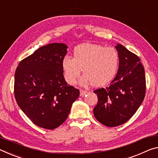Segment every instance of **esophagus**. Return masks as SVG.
Listing matches in <instances>:
<instances>
[{
	"label": "esophagus",
	"mask_w": 158,
	"mask_h": 158,
	"mask_svg": "<svg viewBox=\"0 0 158 158\" xmlns=\"http://www.w3.org/2000/svg\"><path fill=\"white\" fill-rule=\"evenodd\" d=\"M87 94V91H85V90H82V89H81L80 90V96H84L85 95H86Z\"/></svg>",
	"instance_id": "34e87169"
}]
</instances>
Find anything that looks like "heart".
Segmentation results:
<instances>
[{"label":"heart","instance_id":"1","mask_svg":"<svg viewBox=\"0 0 158 158\" xmlns=\"http://www.w3.org/2000/svg\"><path fill=\"white\" fill-rule=\"evenodd\" d=\"M119 56L113 48L102 45L84 44L73 51V58L63 57L62 68L67 83L73 85L81 73L85 74L81 80L83 84H91L94 86H106L117 73Z\"/></svg>","mask_w":158,"mask_h":158}]
</instances>
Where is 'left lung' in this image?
I'll use <instances>...</instances> for the list:
<instances>
[{"label":"left lung","mask_w":158,"mask_h":158,"mask_svg":"<svg viewBox=\"0 0 158 158\" xmlns=\"http://www.w3.org/2000/svg\"><path fill=\"white\" fill-rule=\"evenodd\" d=\"M115 48L119 60L116 77L108 86L94 91L98 99L94 116L109 127L123 124L136 113L146 89L144 67L139 57L121 44Z\"/></svg>","instance_id":"left-lung-1"}]
</instances>
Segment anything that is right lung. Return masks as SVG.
<instances>
[{
    "label": "right lung",
    "instance_id": "add662e5",
    "mask_svg": "<svg viewBox=\"0 0 158 158\" xmlns=\"http://www.w3.org/2000/svg\"><path fill=\"white\" fill-rule=\"evenodd\" d=\"M67 46L48 44L20 61L15 74L17 103L36 126L54 129L65 121L79 90L67 84L62 60Z\"/></svg>",
    "mask_w": 158,
    "mask_h": 158
}]
</instances>
